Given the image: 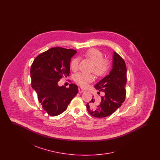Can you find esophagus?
Segmentation results:
<instances>
[{"instance_id":"34e87169","label":"esophagus","mask_w":160,"mask_h":160,"mask_svg":"<svg viewBox=\"0 0 160 160\" xmlns=\"http://www.w3.org/2000/svg\"><path fill=\"white\" fill-rule=\"evenodd\" d=\"M78 92H79V93H83V92H85L86 91L83 89L82 88L78 87Z\"/></svg>"}]
</instances>
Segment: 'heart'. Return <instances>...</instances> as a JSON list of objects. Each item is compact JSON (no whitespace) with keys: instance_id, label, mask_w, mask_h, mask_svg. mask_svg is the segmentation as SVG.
<instances>
[{"instance_id":"b5f03b06","label":"heart","mask_w":160,"mask_h":160,"mask_svg":"<svg viewBox=\"0 0 160 160\" xmlns=\"http://www.w3.org/2000/svg\"><path fill=\"white\" fill-rule=\"evenodd\" d=\"M84 56L93 63L92 71L97 76H101L106 74L109 67V61L103 58V53L101 50L95 48H89L86 51ZM78 65L79 59L78 58H74L70 62V68L73 71H76L78 68ZM93 80V74L78 73L74 76L75 82L82 87H86Z\"/></svg>"}]
</instances>
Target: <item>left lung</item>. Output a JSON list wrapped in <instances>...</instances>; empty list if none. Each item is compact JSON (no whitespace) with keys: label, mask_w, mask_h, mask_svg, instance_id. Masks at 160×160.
<instances>
[{"label":"left lung","mask_w":160,"mask_h":160,"mask_svg":"<svg viewBox=\"0 0 160 160\" xmlns=\"http://www.w3.org/2000/svg\"><path fill=\"white\" fill-rule=\"evenodd\" d=\"M127 67L119 54L114 52L113 68L109 74L95 86L104 95L99 103L93 98L86 104L89 113L95 118H105L114 113L125 100ZM99 93V92H98Z\"/></svg>","instance_id":"1"}]
</instances>
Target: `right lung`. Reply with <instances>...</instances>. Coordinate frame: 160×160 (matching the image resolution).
<instances>
[{"mask_svg": "<svg viewBox=\"0 0 160 160\" xmlns=\"http://www.w3.org/2000/svg\"><path fill=\"white\" fill-rule=\"evenodd\" d=\"M76 50L53 47L39 54L33 62L31 68L32 87L38 95L43 109L50 116L63 113L78 91L76 84L69 88L59 86L58 82L68 76L70 61Z\"/></svg>", "mask_w": 160, "mask_h": 160, "instance_id": "add662e5", "label": "right lung"}]
</instances>
